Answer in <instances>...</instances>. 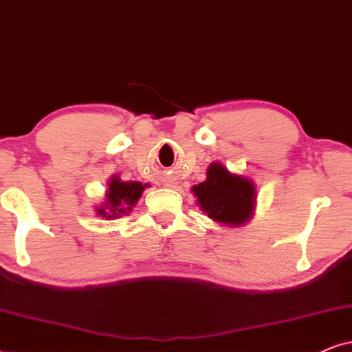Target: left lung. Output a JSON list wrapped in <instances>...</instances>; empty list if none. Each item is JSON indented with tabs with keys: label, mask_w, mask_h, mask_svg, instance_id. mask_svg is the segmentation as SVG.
<instances>
[{
	"label": "left lung",
	"mask_w": 352,
	"mask_h": 352,
	"mask_svg": "<svg viewBox=\"0 0 352 352\" xmlns=\"http://www.w3.org/2000/svg\"><path fill=\"white\" fill-rule=\"evenodd\" d=\"M197 204L217 224L240 228L252 219L256 206V186L252 179L232 173L224 164L212 162L206 180L191 186Z\"/></svg>",
	"instance_id": "1"
}]
</instances>
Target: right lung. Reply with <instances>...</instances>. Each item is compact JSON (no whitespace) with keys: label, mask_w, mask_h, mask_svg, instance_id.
<instances>
[{"label":"right lung","mask_w":352,"mask_h":352,"mask_svg":"<svg viewBox=\"0 0 352 352\" xmlns=\"http://www.w3.org/2000/svg\"><path fill=\"white\" fill-rule=\"evenodd\" d=\"M148 186V184L133 180L124 182L120 179V175H112L107 182L105 199L96 206L97 216H102L104 219L126 216L136 206L138 199Z\"/></svg>","instance_id":"1"}]
</instances>
